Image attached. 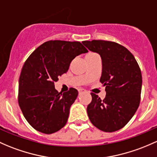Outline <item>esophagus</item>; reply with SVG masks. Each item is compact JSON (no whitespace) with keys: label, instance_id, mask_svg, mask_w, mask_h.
<instances>
[{"label":"esophagus","instance_id":"1","mask_svg":"<svg viewBox=\"0 0 157 157\" xmlns=\"http://www.w3.org/2000/svg\"><path fill=\"white\" fill-rule=\"evenodd\" d=\"M78 92H79V94H81V93H83V92H86V90H84V89L80 88V89H79V90H78Z\"/></svg>","mask_w":157,"mask_h":157}]
</instances>
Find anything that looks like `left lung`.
Segmentation results:
<instances>
[{"instance_id": "8db88e82", "label": "left lung", "mask_w": 157, "mask_h": 157, "mask_svg": "<svg viewBox=\"0 0 157 157\" xmlns=\"http://www.w3.org/2000/svg\"><path fill=\"white\" fill-rule=\"evenodd\" d=\"M82 43L101 58L100 82L106 91L103 100L91 93L92 101L87 106L89 118L101 131H117L128 123L139 106L142 86L141 69L134 56L117 43L95 40Z\"/></svg>"}]
</instances>
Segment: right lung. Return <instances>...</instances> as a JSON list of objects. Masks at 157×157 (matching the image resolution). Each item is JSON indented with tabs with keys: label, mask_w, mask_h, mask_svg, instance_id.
I'll use <instances>...</instances> for the list:
<instances>
[{
	"label": "right lung",
	"mask_w": 157,
	"mask_h": 157,
	"mask_svg": "<svg viewBox=\"0 0 157 157\" xmlns=\"http://www.w3.org/2000/svg\"><path fill=\"white\" fill-rule=\"evenodd\" d=\"M88 52L78 41L49 40L37 47L23 65L18 101L25 118L34 128L52 134L65 126L78 91L59 92L54 83L67 71L77 56Z\"/></svg>",
	"instance_id": "right-lung-1"
}]
</instances>
